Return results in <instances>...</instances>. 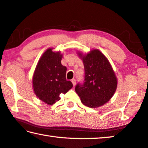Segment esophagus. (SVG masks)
<instances>
[{
	"label": "esophagus",
	"instance_id": "esophagus-1",
	"mask_svg": "<svg viewBox=\"0 0 148 148\" xmlns=\"http://www.w3.org/2000/svg\"><path fill=\"white\" fill-rule=\"evenodd\" d=\"M72 83L73 84V86H76V79H72Z\"/></svg>",
	"mask_w": 148,
	"mask_h": 148
}]
</instances>
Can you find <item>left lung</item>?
Returning a JSON list of instances; mask_svg holds the SVG:
<instances>
[{
	"label": "left lung",
	"mask_w": 148,
	"mask_h": 148,
	"mask_svg": "<svg viewBox=\"0 0 148 148\" xmlns=\"http://www.w3.org/2000/svg\"><path fill=\"white\" fill-rule=\"evenodd\" d=\"M83 60L85 77L84 84H77L75 91L87 107L102 106L111 99L117 87V78L106 57L98 49L87 55L78 53Z\"/></svg>",
	"instance_id": "left-lung-1"
}]
</instances>
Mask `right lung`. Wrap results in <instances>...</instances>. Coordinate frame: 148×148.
I'll list each match as a JSON object with an SVG mask.
<instances>
[{
	"label": "right lung",
	"instance_id": "1",
	"mask_svg": "<svg viewBox=\"0 0 148 148\" xmlns=\"http://www.w3.org/2000/svg\"><path fill=\"white\" fill-rule=\"evenodd\" d=\"M62 55L49 48L39 59L33 76V88L39 99L53 105L60 99V93H66L73 85L66 78V67L62 66Z\"/></svg>",
	"mask_w": 148,
	"mask_h": 148
}]
</instances>
